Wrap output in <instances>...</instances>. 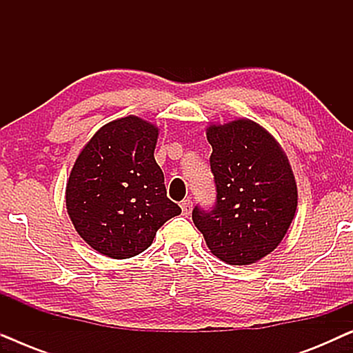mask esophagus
Returning <instances> with one entry per match:
<instances>
[{
	"mask_svg": "<svg viewBox=\"0 0 353 353\" xmlns=\"http://www.w3.org/2000/svg\"><path fill=\"white\" fill-rule=\"evenodd\" d=\"M180 207H181V212H183V215H185V216L191 215V210H192V202H191L190 199H185V201H181Z\"/></svg>",
	"mask_w": 353,
	"mask_h": 353,
	"instance_id": "obj_1",
	"label": "esophagus"
}]
</instances>
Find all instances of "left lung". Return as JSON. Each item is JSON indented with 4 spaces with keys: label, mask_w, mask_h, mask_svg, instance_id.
I'll return each mask as SVG.
<instances>
[{
    "label": "left lung",
    "mask_w": 353,
    "mask_h": 353,
    "mask_svg": "<svg viewBox=\"0 0 353 353\" xmlns=\"http://www.w3.org/2000/svg\"><path fill=\"white\" fill-rule=\"evenodd\" d=\"M216 202L194 207L192 221L210 252L230 265H250L273 252L292 223L297 185L288 156L249 119L210 125Z\"/></svg>",
    "instance_id": "left-lung-1"
}]
</instances>
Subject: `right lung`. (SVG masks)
Wrapping results in <instances>:
<instances>
[{
    "instance_id": "obj_1",
    "label": "right lung",
    "mask_w": 353,
    "mask_h": 353,
    "mask_svg": "<svg viewBox=\"0 0 353 353\" xmlns=\"http://www.w3.org/2000/svg\"><path fill=\"white\" fill-rule=\"evenodd\" d=\"M159 128L128 115L105 123L85 144L65 188L69 216L88 245L130 259L152 244L157 230L181 214L167 197L154 159Z\"/></svg>"
}]
</instances>
